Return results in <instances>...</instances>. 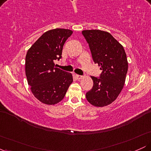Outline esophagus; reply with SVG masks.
<instances>
[{
  "label": "esophagus",
  "instance_id": "1",
  "mask_svg": "<svg viewBox=\"0 0 151 151\" xmlns=\"http://www.w3.org/2000/svg\"><path fill=\"white\" fill-rule=\"evenodd\" d=\"M75 77H76V79H78V80H80V79H81V78H82V76H81V75H78V74H76V75H75Z\"/></svg>",
  "mask_w": 151,
  "mask_h": 151
}]
</instances>
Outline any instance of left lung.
<instances>
[{"label":"left lung","mask_w":151,"mask_h":151,"mask_svg":"<svg viewBox=\"0 0 151 151\" xmlns=\"http://www.w3.org/2000/svg\"><path fill=\"white\" fill-rule=\"evenodd\" d=\"M82 35L89 44L94 63L102 70L99 77H91L93 84L86 98L91 105L103 107L115 101L124 88L128 61L124 47L109 32L86 30Z\"/></svg>","instance_id":"8db88e82"}]
</instances>
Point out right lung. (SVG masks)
I'll list each match as a JSON object with an SVG mask.
<instances>
[{
    "mask_svg": "<svg viewBox=\"0 0 151 151\" xmlns=\"http://www.w3.org/2000/svg\"><path fill=\"white\" fill-rule=\"evenodd\" d=\"M68 29L47 31L27 50L25 74L35 97L47 105L56 104L65 97L73 81L72 74L55 67L62 58L63 45L72 34Z\"/></svg>",
    "mask_w": 151,
    "mask_h": 151,
    "instance_id": "1",
    "label": "right lung"
}]
</instances>
